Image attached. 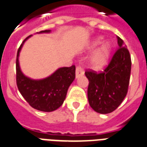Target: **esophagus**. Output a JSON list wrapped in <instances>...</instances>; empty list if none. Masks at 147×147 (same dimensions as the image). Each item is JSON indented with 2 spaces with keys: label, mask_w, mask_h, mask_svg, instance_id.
<instances>
[{
  "label": "esophagus",
  "mask_w": 147,
  "mask_h": 147,
  "mask_svg": "<svg viewBox=\"0 0 147 147\" xmlns=\"http://www.w3.org/2000/svg\"><path fill=\"white\" fill-rule=\"evenodd\" d=\"M84 73H85V71L82 69L81 67H77L76 68V78H78L79 77H81V76H84Z\"/></svg>",
  "instance_id": "1"
}]
</instances>
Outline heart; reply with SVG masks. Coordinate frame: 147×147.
Instances as JSON below:
<instances>
[{
  "label": "heart",
  "mask_w": 147,
  "mask_h": 147,
  "mask_svg": "<svg viewBox=\"0 0 147 147\" xmlns=\"http://www.w3.org/2000/svg\"><path fill=\"white\" fill-rule=\"evenodd\" d=\"M102 42L103 37H96L93 40H92L87 48V51L89 52L95 50L89 57L88 66L96 71L101 70L107 65L113 51V45L109 41H106L101 45L100 44Z\"/></svg>",
  "instance_id": "1"
}]
</instances>
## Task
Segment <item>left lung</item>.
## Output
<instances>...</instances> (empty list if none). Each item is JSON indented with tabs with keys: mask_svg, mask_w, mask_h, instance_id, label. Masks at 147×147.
<instances>
[{
	"mask_svg": "<svg viewBox=\"0 0 147 147\" xmlns=\"http://www.w3.org/2000/svg\"><path fill=\"white\" fill-rule=\"evenodd\" d=\"M119 49L102 73L86 71L88 79V103L96 113H110L118 107L128 90L131 58L124 42L117 36Z\"/></svg>",
	"mask_w": 147,
	"mask_h": 147,
	"instance_id": "1",
	"label": "left lung"
}]
</instances>
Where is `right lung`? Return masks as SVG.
<instances>
[{
	"instance_id": "1",
	"label": "right lung",
	"mask_w": 147,
	"mask_h": 147,
	"mask_svg": "<svg viewBox=\"0 0 147 147\" xmlns=\"http://www.w3.org/2000/svg\"><path fill=\"white\" fill-rule=\"evenodd\" d=\"M43 33H51V30L38 32ZM31 36L24 39L17 54V86L31 107L42 112H52L63 104L69 87L76 78V66L59 68L51 76L41 79H33L25 76L20 67L19 55L24 42Z\"/></svg>"
}]
</instances>
